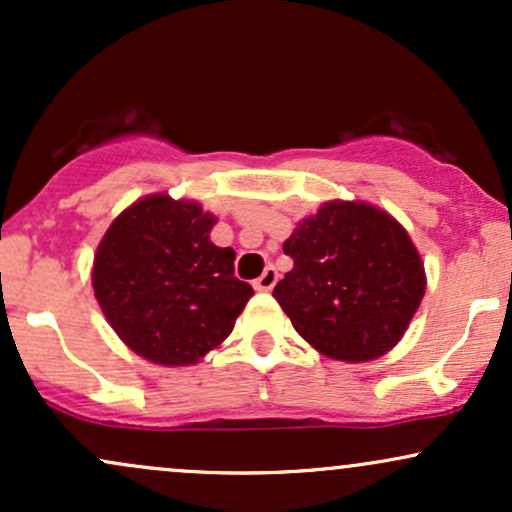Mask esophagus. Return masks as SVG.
Here are the masks:
<instances>
[{"label": "esophagus", "instance_id": "1", "mask_svg": "<svg viewBox=\"0 0 512 512\" xmlns=\"http://www.w3.org/2000/svg\"><path fill=\"white\" fill-rule=\"evenodd\" d=\"M276 279H279V274H276V269H274V267H267V269H264V272H262L260 279L252 281V286H255L257 291H272L274 284H276Z\"/></svg>", "mask_w": 512, "mask_h": 512}]
</instances>
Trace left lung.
Segmentation results:
<instances>
[{
  "instance_id": "obj_1",
  "label": "left lung",
  "mask_w": 512,
  "mask_h": 512,
  "mask_svg": "<svg viewBox=\"0 0 512 512\" xmlns=\"http://www.w3.org/2000/svg\"><path fill=\"white\" fill-rule=\"evenodd\" d=\"M293 269L274 298L320 354L363 363L387 354L419 310L426 272L402 223L366 202H327L284 243Z\"/></svg>"
}]
</instances>
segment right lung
I'll return each instance as SVG.
<instances>
[{"instance_id": "1", "label": "right lung", "mask_w": 512, "mask_h": 512, "mask_svg": "<svg viewBox=\"0 0 512 512\" xmlns=\"http://www.w3.org/2000/svg\"><path fill=\"white\" fill-rule=\"evenodd\" d=\"M216 216L149 195L110 223L93 257L96 301L117 337L158 366H192L233 332L252 286L209 240Z\"/></svg>"}]
</instances>
